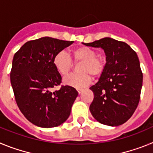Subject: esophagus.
Masks as SVG:
<instances>
[{
	"mask_svg": "<svg viewBox=\"0 0 153 153\" xmlns=\"http://www.w3.org/2000/svg\"><path fill=\"white\" fill-rule=\"evenodd\" d=\"M76 90H77V92H78V93H79V94H80L81 93H82V92H83V89H79V88H77L76 89Z\"/></svg>",
	"mask_w": 153,
	"mask_h": 153,
	"instance_id": "34e87169",
	"label": "esophagus"
}]
</instances>
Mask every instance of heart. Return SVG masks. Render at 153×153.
<instances>
[{"label": "heart", "mask_w": 153, "mask_h": 153, "mask_svg": "<svg viewBox=\"0 0 153 153\" xmlns=\"http://www.w3.org/2000/svg\"><path fill=\"white\" fill-rule=\"evenodd\" d=\"M70 55L75 63L80 62L79 74H70L64 77L65 85L76 88L88 86L91 83V76H99L103 70L104 63L100 57L97 56L94 50L88 47H79L70 51ZM53 64L60 75H67L73 67L72 60L64 51H59L53 59Z\"/></svg>", "instance_id": "obj_1"}]
</instances>
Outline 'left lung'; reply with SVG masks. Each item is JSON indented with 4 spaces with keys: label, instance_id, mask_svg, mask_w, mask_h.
Instances as JSON below:
<instances>
[{
    "label": "left lung",
    "instance_id": "1",
    "mask_svg": "<svg viewBox=\"0 0 153 153\" xmlns=\"http://www.w3.org/2000/svg\"><path fill=\"white\" fill-rule=\"evenodd\" d=\"M83 44L100 47L106 54L100 77L90 88L94 93L90 106L92 116L104 125H122L132 117L140 102L143 73L137 54L125 42L110 37Z\"/></svg>",
    "mask_w": 153,
    "mask_h": 153
}]
</instances>
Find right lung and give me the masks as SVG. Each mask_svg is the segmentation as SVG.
I'll use <instances>...</instances> for the list:
<instances>
[{"instance_id":"add662e5","label":"right lung","mask_w":153,"mask_h":153,"mask_svg":"<svg viewBox=\"0 0 153 153\" xmlns=\"http://www.w3.org/2000/svg\"><path fill=\"white\" fill-rule=\"evenodd\" d=\"M73 43L44 36L26 42L13 56L10 83L16 102L27 120L36 126H58L70 115L78 92L70 86L52 91L62 79L53 59Z\"/></svg>"}]
</instances>
